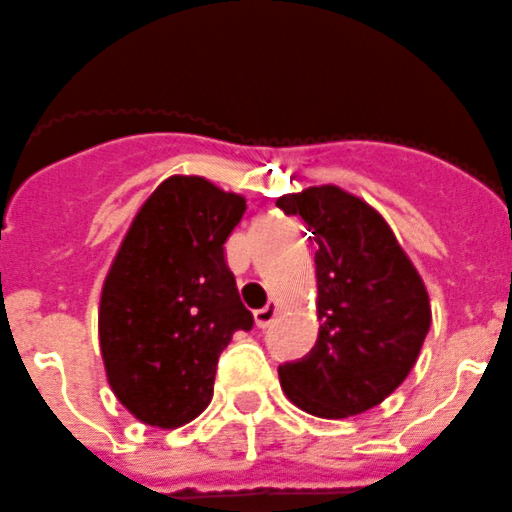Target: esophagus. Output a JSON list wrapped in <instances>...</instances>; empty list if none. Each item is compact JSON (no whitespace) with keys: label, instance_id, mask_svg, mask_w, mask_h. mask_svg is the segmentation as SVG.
<instances>
[{"label":"esophagus","instance_id":"34e87169","mask_svg":"<svg viewBox=\"0 0 512 512\" xmlns=\"http://www.w3.org/2000/svg\"><path fill=\"white\" fill-rule=\"evenodd\" d=\"M275 318H278V305H275V303H267L265 308H260L255 313L257 328H270Z\"/></svg>","mask_w":512,"mask_h":512}]
</instances>
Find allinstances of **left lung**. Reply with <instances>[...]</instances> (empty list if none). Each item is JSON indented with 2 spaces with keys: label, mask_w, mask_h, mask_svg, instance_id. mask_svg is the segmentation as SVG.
I'll return each instance as SVG.
<instances>
[{
  "label": "left lung",
  "mask_w": 512,
  "mask_h": 512,
  "mask_svg": "<svg viewBox=\"0 0 512 512\" xmlns=\"http://www.w3.org/2000/svg\"><path fill=\"white\" fill-rule=\"evenodd\" d=\"M313 232L321 331L308 356L278 369L303 412L341 419L376 407L407 379L432 310L419 272L376 209L338 186L278 199Z\"/></svg>",
  "instance_id": "1"
}]
</instances>
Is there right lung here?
I'll use <instances>...</instances> for the list:
<instances>
[{"label":"right lung","instance_id":"right-lung-1","mask_svg":"<svg viewBox=\"0 0 512 512\" xmlns=\"http://www.w3.org/2000/svg\"><path fill=\"white\" fill-rule=\"evenodd\" d=\"M245 199L202 176H171L146 199L100 295L98 333L113 394L143 424L174 429L207 409L219 353L255 318L224 242Z\"/></svg>","mask_w":512,"mask_h":512}]
</instances>
